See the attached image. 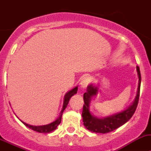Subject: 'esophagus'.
Here are the masks:
<instances>
[{"mask_svg":"<svg viewBox=\"0 0 151 151\" xmlns=\"http://www.w3.org/2000/svg\"><path fill=\"white\" fill-rule=\"evenodd\" d=\"M88 83H89V80L87 77H84L82 78L81 81H80V87L82 88H86L87 85H88Z\"/></svg>","mask_w":151,"mask_h":151,"instance_id":"1","label":"esophagus"}]
</instances>
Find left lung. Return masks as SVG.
<instances>
[{"mask_svg": "<svg viewBox=\"0 0 151 151\" xmlns=\"http://www.w3.org/2000/svg\"><path fill=\"white\" fill-rule=\"evenodd\" d=\"M137 71L138 77H139V83H138L137 93V96L134 102L124 111L118 112L115 115H110V116L106 117V118H96V117L93 116L90 112V101H91V98L93 96L96 95L97 92H98V88L93 85H90L88 87L87 91L83 96L85 104L83 105V113H82L83 121L84 123L83 124L88 130L92 132H95V133H109V132H112V131L119 128L120 126H123L133 116L134 113L135 112L137 107L139 98V91H140L141 74L138 66H137Z\"/></svg>", "mask_w": 151, "mask_h": 151, "instance_id": "8db88e82", "label": "left lung"}]
</instances>
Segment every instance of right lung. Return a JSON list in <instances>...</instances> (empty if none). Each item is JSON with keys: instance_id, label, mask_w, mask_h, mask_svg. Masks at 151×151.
Instances as JSON below:
<instances>
[{"instance_id": "add662e5", "label": "right lung", "mask_w": 151, "mask_h": 151, "mask_svg": "<svg viewBox=\"0 0 151 151\" xmlns=\"http://www.w3.org/2000/svg\"><path fill=\"white\" fill-rule=\"evenodd\" d=\"M77 86L75 87L74 88H73L72 90H71L70 91H68V93L65 95L64 97V101H63V109H62L61 112H60V115H59L58 118H57L56 121H55L54 122L50 123V124H47V125H44V126H30V125L27 124V123H23V124L25 126H26L27 127H28L29 129H32V130L35 131V132H39V133H50V132H52V131H54L55 129H56L57 126L60 124V122H61V118H62V115H63V111L65 110V109L66 108L67 105L68 104V101H69L70 99L72 96H74V94L77 93Z\"/></svg>"}]
</instances>
